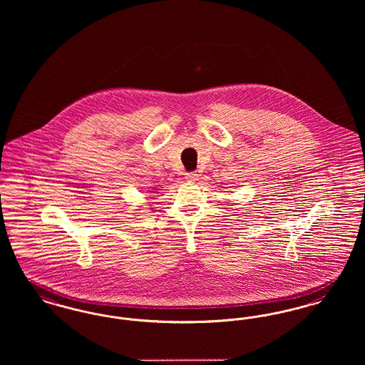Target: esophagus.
Segmentation results:
<instances>
[{"instance_id": "esophagus-1", "label": "esophagus", "mask_w": 365, "mask_h": 365, "mask_svg": "<svg viewBox=\"0 0 365 365\" xmlns=\"http://www.w3.org/2000/svg\"><path fill=\"white\" fill-rule=\"evenodd\" d=\"M185 178L188 181H196L199 178V174L196 173V172H191V173L185 174Z\"/></svg>"}]
</instances>
